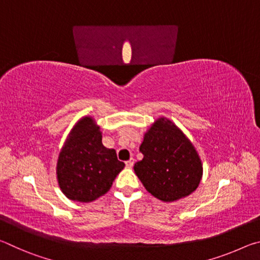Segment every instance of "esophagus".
Listing matches in <instances>:
<instances>
[{"mask_svg":"<svg viewBox=\"0 0 260 260\" xmlns=\"http://www.w3.org/2000/svg\"><path fill=\"white\" fill-rule=\"evenodd\" d=\"M133 165H134V159H133V158H131L129 160L126 161V166L128 167V169H131V167H133Z\"/></svg>","mask_w":260,"mask_h":260,"instance_id":"1","label":"esophagus"}]
</instances>
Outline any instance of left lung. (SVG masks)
Returning <instances> with one entry per match:
<instances>
[{
  "label": "left lung",
  "mask_w": 260,
  "mask_h": 260,
  "mask_svg": "<svg viewBox=\"0 0 260 260\" xmlns=\"http://www.w3.org/2000/svg\"><path fill=\"white\" fill-rule=\"evenodd\" d=\"M143 158L134 171L144 188L162 202H175L196 190L203 175L199 152L167 118L150 126L140 146Z\"/></svg>",
  "instance_id": "obj_1"
}]
</instances>
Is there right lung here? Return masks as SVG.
<instances>
[{
	"mask_svg": "<svg viewBox=\"0 0 260 260\" xmlns=\"http://www.w3.org/2000/svg\"><path fill=\"white\" fill-rule=\"evenodd\" d=\"M125 164L102 143V132L89 116L70 132L57 160V181L69 200L88 203L107 193Z\"/></svg>",
	"mask_w": 260,
	"mask_h": 260,
	"instance_id": "add662e5",
	"label": "right lung"
}]
</instances>
